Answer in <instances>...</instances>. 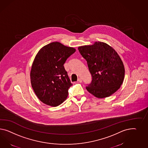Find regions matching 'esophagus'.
Here are the masks:
<instances>
[{"label":"esophagus","instance_id":"1","mask_svg":"<svg viewBox=\"0 0 148 148\" xmlns=\"http://www.w3.org/2000/svg\"><path fill=\"white\" fill-rule=\"evenodd\" d=\"M77 81H79V82H82V80L81 78H79L78 80H77Z\"/></svg>","mask_w":148,"mask_h":148}]
</instances>
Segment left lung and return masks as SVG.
<instances>
[{
	"label": "left lung",
	"mask_w": 148,
	"mask_h": 148,
	"mask_svg": "<svg viewBox=\"0 0 148 148\" xmlns=\"http://www.w3.org/2000/svg\"><path fill=\"white\" fill-rule=\"evenodd\" d=\"M86 59L92 75L86 89L97 97L104 98L116 92L124 80V65L117 52L106 43L95 42L92 45L79 47Z\"/></svg>",
	"instance_id": "obj_1"
}]
</instances>
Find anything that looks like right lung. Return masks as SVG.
I'll return each mask as SVG.
<instances>
[{
    "label": "right lung",
    "instance_id": "right-lung-1",
    "mask_svg": "<svg viewBox=\"0 0 148 148\" xmlns=\"http://www.w3.org/2000/svg\"><path fill=\"white\" fill-rule=\"evenodd\" d=\"M75 51V48L53 42L36 54L31 71V82L36 96L45 104L58 106L68 97L73 84L64 64Z\"/></svg>",
    "mask_w": 148,
    "mask_h": 148
}]
</instances>
